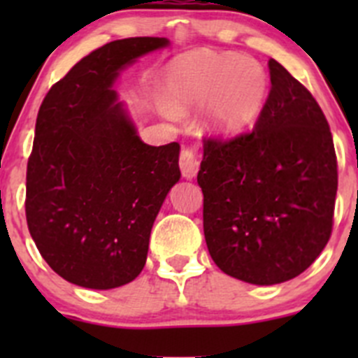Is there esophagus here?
I'll return each mask as SVG.
<instances>
[{
  "instance_id": "obj_1",
  "label": "esophagus",
  "mask_w": 358,
  "mask_h": 358,
  "mask_svg": "<svg viewBox=\"0 0 358 358\" xmlns=\"http://www.w3.org/2000/svg\"><path fill=\"white\" fill-rule=\"evenodd\" d=\"M180 169L185 178H194L199 171V159L196 156V150L192 147H183L180 152Z\"/></svg>"
}]
</instances>
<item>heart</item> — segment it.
Returning <instances> with one entry per match:
<instances>
[{
  "label": "heart",
  "mask_w": 358,
  "mask_h": 358,
  "mask_svg": "<svg viewBox=\"0 0 358 358\" xmlns=\"http://www.w3.org/2000/svg\"><path fill=\"white\" fill-rule=\"evenodd\" d=\"M166 92L176 107L206 102V126L220 135H232L259 115L268 95V76L251 57L196 50L169 66Z\"/></svg>",
  "instance_id": "heart-1"
}]
</instances>
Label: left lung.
<instances>
[{
    "label": "left lung",
    "instance_id": "1",
    "mask_svg": "<svg viewBox=\"0 0 358 358\" xmlns=\"http://www.w3.org/2000/svg\"><path fill=\"white\" fill-rule=\"evenodd\" d=\"M270 93L248 133L204 136L197 183L213 262L272 286L305 272L333 232L338 161L312 93L270 59Z\"/></svg>",
    "mask_w": 358,
    "mask_h": 358
}]
</instances>
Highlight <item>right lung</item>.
Returning <instances> with one entry per match:
<instances>
[{"label":"right lung","mask_w":358,"mask_h":358,"mask_svg":"<svg viewBox=\"0 0 358 358\" xmlns=\"http://www.w3.org/2000/svg\"><path fill=\"white\" fill-rule=\"evenodd\" d=\"M166 38L110 41L50 88L27 161L25 218L53 272L88 289H112L145 266L150 230L180 180V143L147 145L112 83Z\"/></svg>","instance_id":"right-lung-1"}]
</instances>
